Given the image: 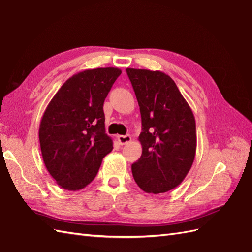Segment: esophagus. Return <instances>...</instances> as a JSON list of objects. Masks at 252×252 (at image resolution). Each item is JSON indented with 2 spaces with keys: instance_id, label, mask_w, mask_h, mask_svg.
<instances>
[{
  "instance_id": "esophagus-1",
  "label": "esophagus",
  "mask_w": 252,
  "mask_h": 252,
  "mask_svg": "<svg viewBox=\"0 0 252 252\" xmlns=\"http://www.w3.org/2000/svg\"><path fill=\"white\" fill-rule=\"evenodd\" d=\"M118 141L121 144V145H126V144L131 142V135L126 134V135H119L118 136Z\"/></svg>"
}]
</instances>
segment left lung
<instances>
[{
  "instance_id": "1",
  "label": "left lung",
  "mask_w": 252,
  "mask_h": 252,
  "mask_svg": "<svg viewBox=\"0 0 252 252\" xmlns=\"http://www.w3.org/2000/svg\"><path fill=\"white\" fill-rule=\"evenodd\" d=\"M142 117V156L132 164L136 184L160 194L182 183L194 162L196 122L190 107L168 74L126 69Z\"/></svg>"
}]
</instances>
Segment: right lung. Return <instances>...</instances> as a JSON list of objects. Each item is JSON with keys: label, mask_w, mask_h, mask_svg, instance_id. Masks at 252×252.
Wrapping results in <instances>:
<instances>
[{"label": "right lung", "mask_w": 252, "mask_h": 252, "mask_svg": "<svg viewBox=\"0 0 252 252\" xmlns=\"http://www.w3.org/2000/svg\"><path fill=\"white\" fill-rule=\"evenodd\" d=\"M120 74L114 67L79 72L47 106L39 129L41 153L47 171L63 189L79 190L90 184L114 148L105 131L103 106Z\"/></svg>", "instance_id": "right-lung-1"}]
</instances>
